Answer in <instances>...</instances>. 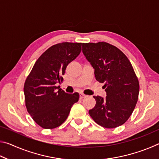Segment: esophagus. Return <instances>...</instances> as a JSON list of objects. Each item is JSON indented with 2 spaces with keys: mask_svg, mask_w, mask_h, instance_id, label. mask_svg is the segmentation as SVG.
Instances as JSON below:
<instances>
[{
  "mask_svg": "<svg viewBox=\"0 0 159 159\" xmlns=\"http://www.w3.org/2000/svg\"><path fill=\"white\" fill-rule=\"evenodd\" d=\"M87 95H83V94H80V99H84V98H87Z\"/></svg>",
  "mask_w": 159,
  "mask_h": 159,
  "instance_id": "1",
  "label": "esophagus"
}]
</instances>
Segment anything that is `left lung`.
<instances>
[{"label": "left lung", "mask_w": 159, "mask_h": 159, "mask_svg": "<svg viewBox=\"0 0 159 159\" xmlns=\"http://www.w3.org/2000/svg\"><path fill=\"white\" fill-rule=\"evenodd\" d=\"M82 52L95 69V79L104 83L106 98L94 96L96 104L89 114L98 125L114 128L123 125L138 99V78L128 57L105 42L82 44Z\"/></svg>", "instance_id": "8db88e82"}]
</instances>
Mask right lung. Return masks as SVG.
Listing matches in <instances>:
<instances>
[{
	"label": "right lung",
	"mask_w": 159,
	"mask_h": 159,
	"mask_svg": "<svg viewBox=\"0 0 159 159\" xmlns=\"http://www.w3.org/2000/svg\"><path fill=\"white\" fill-rule=\"evenodd\" d=\"M80 43H61L43 53L26 79L25 93L29 114L38 125L52 129L62 124L72 105L79 101V94H68L57 87L68 64L81 50Z\"/></svg>",
	"instance_id": "right-lung-1"
}]
</instances>
